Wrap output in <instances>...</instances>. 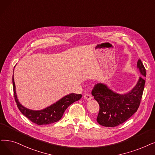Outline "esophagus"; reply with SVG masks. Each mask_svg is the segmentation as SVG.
I'll use <instances>...</instances> for the list:
<instances>
[{
  "instance_id": "34e87169",
  "label": "esophagus",
  "mask_w": 155,
  "mask_h": 155,
  "mask_svg": "<svg viewBox=\"0 0 155 155\" xmlns=\"http://www.w3.org/2000/svg\"><path fill=\"white\" fill-rule=\"evenodd\" d=\"M84 98L85 99H86V100H87V101H89V100H91L92 97V96L90 95V94H85V95L84 96Z\"/></svg>"
}]
</instances>
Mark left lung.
Returning <instances> with one entry per match:
<instances>
[{
  "instance_id": "8db88e82",
  "label": "left lung",
  "mask_w": 155,
  "mask_h": 155,
  "mask_svg": "<svg viewBox=\"0 0 155 155\" xmlns=\"http://www.w3.org/2000/svg\"><path fill=\"white\" fill-rule=\"evenodd\" d=\"M137 68L140 74L133 88L125 93H118L107 85H95L92 95L99 105L97 121L101 125L113 127L123 124L135 113L140 104L146 82V69L139 59Z\"/></svg>"
}]
</instances>
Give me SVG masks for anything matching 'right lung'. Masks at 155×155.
<instances>
[{"instance_id": "1", "label": "right lung", "mask_w": 155, "mask_h": 155, "mask_svg": "<svg viewBox=\"0 0 155 155\" xmlns=\"http://www.w3.org/2000/svg\"><path fill=\"white\" fill-rule=\"evenodd\" d=\"M12 84L15 101L19 111L21 112L23 115L31 120L32 122L39 125H48L58 122L62 118L67 107L74 102L77 101L82 97L81 94L71 93L66 95L56 103L42 110H33L25 107L19 101L16 91L14 75L12 76Z\"/></svg>"}]
</instances>
